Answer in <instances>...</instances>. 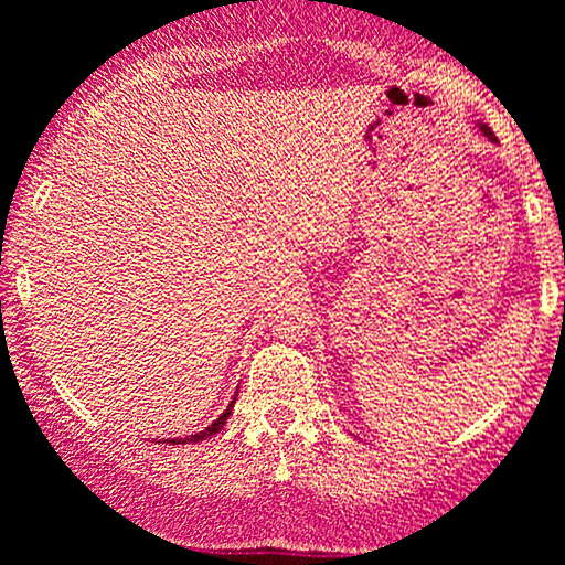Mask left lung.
<instances>
[{
    "instance_id": "1",
    "label": "left lung",
    "mask_w": 565,
    "mask_h": 565,
    "mask_svg": "<svg viewBox=\"0 0 565 565\" xmlns=\"http://www.w3.org/2000/svg\"><path fill=\"white\" fill-rule=\"evenodd\" d=\"M480 131H482V134H486V136H488V139H491V141H495V136H493V131H491V128H488V126H480Z\"/></svg>"
}]
</instances>
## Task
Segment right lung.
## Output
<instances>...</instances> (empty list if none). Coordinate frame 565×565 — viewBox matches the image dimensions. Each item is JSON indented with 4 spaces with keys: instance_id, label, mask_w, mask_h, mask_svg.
I'll return each instance as SVG.
<instances>
[{
    "instance_id": "1",
    "label": "right lung",
    "mask_w": 565,
    "mask_h": 565,
    "mask_svg": "<svg viewBox=\"0 0 565 565\" xmlns=\"http://www.w3.org/2000/svg\"><path fill=\"white\" fill-rule=\"evenodd\" d=\"M231 411H233V402H231V405H227V411L222 413L220 418H216L212 426H206V429L198 431V434H190V437H184V439H169V443H171V445H184V443H201V439L212 437V434H216V431L222 429V426H225V420H227V415H231Z\"/></svg>"
}]
</instances>
